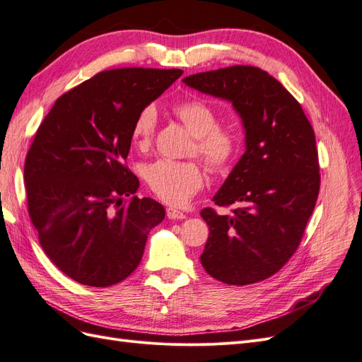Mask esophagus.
<instances>
[{
	"label": "esophagus",
	"instance_id": "esophagus-1",
	"mask_svg": "<svg viewBox=\"0 0 362 362\" xmlns=\"http://www.w3.org/2000/svg\"><path fill=\"white\" fill-rule=\"evenodd\" d=\"M166 214L169 218H172V221H181V218H185V214L182 211L177 210V208H172V206L168 208Z\"/></svg>",
	"mask_w": 362,
	"mask_h": 362
}]
</instances>
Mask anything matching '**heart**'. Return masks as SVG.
Returning a JSON list of instances; mask_svg holds the SVG:
<instances>
[{"label": "heart", "mask_w": 362, "mask_h": 362, "mask_svg": "<svg viewBox=\"0 0 362 362\" xmlns=\"http://www.w3.org/2000/svg\"><path fill=\"white\" fill-rule=\"evenodd\" d=\"M173 113L194 136L192 154H198L211 172H223L235 161L242 139L235 128L218 125L214 107L201 100H185L173 105ZM156 127V107L141 108L131 128L133 144L139 149L149 148ZM145 180L160 201L184 205L202 189L204 170L196 161L157 160L146 166Z\"/></svg>", "instance_id": "heart-1"}]
</instances>
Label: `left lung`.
<instances>
[{
    "label": "left lung",
    "instance_id": "8db88e82",
    "mask_svg": "<svg viewBox=\"0 0 362 362\" xmlns=\"http://www.w3.org/2000/svg\"><path fill=\"white\" fill-rule=\"evenodd\" d=\"M182 81L231 103L246 136L245 154L213 198L235 205L233 214L201 211L210 228L201 264L229 286L267 279L298 249L319 196L314 129L294 96L259 68L235 64Z\"/></svg>",
    "mask_w": 362,
    "mask_h": 362
}]
</instances>
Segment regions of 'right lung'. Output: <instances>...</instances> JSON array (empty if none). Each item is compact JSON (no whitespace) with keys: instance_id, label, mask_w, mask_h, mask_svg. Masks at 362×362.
<instances>
[{"instance_id":"right-lung-1","label":"right lung","mask_w":362,"mask_h":362,"mask_svg":"<svg viewBox=\"0 0 362 362\" xmlns=\"http://www.w3.org/2000/svg\"><path fill=\"white\" fill-rule=\"evenodd\" d=\"M181 75L103 71L62 95L37 128L24 166L28 214L48 258L83 286L128 278L166 214L134 196L139 180L124 161L136 116Z\"/></svg>"}]
</instances>
